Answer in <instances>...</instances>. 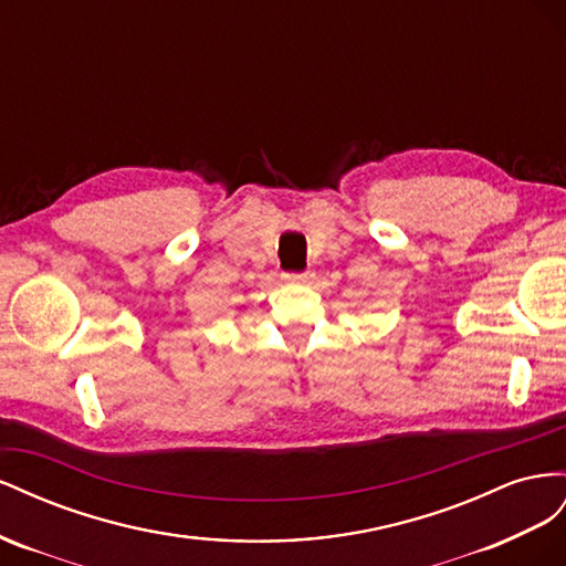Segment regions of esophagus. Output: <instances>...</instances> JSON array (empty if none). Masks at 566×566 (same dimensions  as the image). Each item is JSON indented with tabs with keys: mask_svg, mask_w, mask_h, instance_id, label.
I'll return each instance as SVG.
<instances>
[{
	"mask_svg": "<svg viewBox=\"0 0 566 566\" xmlns=\"http://www.w3.org/2000/svg\"><path fill=\"white\" fill-rule=\"evenodd\" d=\"M315 277L313 270H303V272H284L282 280L289 284H308Z\"/></svg>",
	"mask_w": 566,
	"mask_h": 566,
	"instance_id": "obj_1",
	"label": "esophagus"
}]
</instances>
